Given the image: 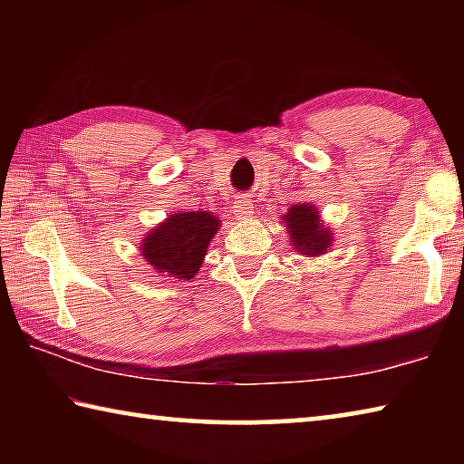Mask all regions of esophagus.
<instances>
[{
  "mask_svg": "<svg viewBox=\"0 0 464 464\" xmlns=\"http://www.w3.org/2000/svg\"><path fill=\"white\" fill-rule=\"evenodd\" d=\"M233 213L239 218H247L254 215V202H251L247 196H237L233 202Z\"/></svg>",
  "mask_w": 464,
  "mask_h": 464,
  "instance_id": "1",
  "label": "esophagus"
}]
</instances>
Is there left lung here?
<instances>
[{
	"label": "left lung",
	"instance_id": "1",
	"mask_svg": "<svg viewBox=\"0 0 464 464\" xmlns=\"http://www.w3.org/2000/svg\"><path fill=\"white\" fill-rule=\"evenodd\" d=\"M282 223L286 225L295 249L304 257H317L332 247L334 233L321 221L319 210L313 204L303 202L290 207Z\"/></svg>",
	"mask_w": 464,
	"mask_h": 464
}]
</instances>
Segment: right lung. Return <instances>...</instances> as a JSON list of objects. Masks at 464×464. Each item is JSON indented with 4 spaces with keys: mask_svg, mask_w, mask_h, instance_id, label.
<instances>
[{
    "mask_svg": "<svg viewBox=\"0 0 464 464\" xmlns=\"http://www.w3.org/2000/svg\"><path fill=\"white\" fill-rule=\"evenodd\" d=\"M218 227L221 221L207 210L168 215L145 235L140 256L160 276L192 280Z\"/></svg>",
    "mask_w": 464,
    "mask_h": 464,
    "instance_id": "add662e5",
    "label": "right lung"
}]
</instances>
